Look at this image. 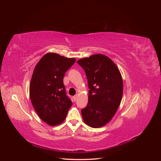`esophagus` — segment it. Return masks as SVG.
<instances>
[{
	"label": "esophagus",
	"instance_id": "34e87169",
	"mask_svg": "<svg viewBox=\"0 0 161 161\" xmlns=\"http://www.w3.org/2000/svg\"><path fill=\"white\" fill-rule=\"evenodd\" d=\"M77 97H78V95H75V96H73V97H72V98H73V99H74L75 101L77 99Z\"/></svg>",
	"mask_w": 161,
	"mask_h": 161
}]
</instances>
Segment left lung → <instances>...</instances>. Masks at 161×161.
I'll return each instance as SVG.
<instances>
[{
    "label": "left lung",
    "instance_id": "obj_1",
    "mask_svg": "<svg viewBox=\"0 0 161 161\" xmlns=\"http://www.w3.org/2000/svg\"><path fill=\"white\" fill-rule=\"evenodd\" d=\"M88 80L89 101L81 110L85 123L94 128L106 125L115 114L123 95V80L115 63L97 53L77 61Z\"/></svg>",
    "mask_w": 161,
    "mask_h": 161
}]
</instances>
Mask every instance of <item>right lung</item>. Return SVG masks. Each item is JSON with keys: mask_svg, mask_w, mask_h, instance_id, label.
<instances>
[{"mask_svg": "<svg viewBox=\"0 0 161 161\" xmlns=\"http://www.w3.org/2000/svg\"><path fill=\"white\" fill-rule=\"evenodd\" d=\"M75 61V58L49 52L34 69L30 85L31 101L40 119L48 125L53 126L63 122L72 106L63 79Z\"/></svg>", "mask_w": 161, "mask_h": 161, "instance_id": "1", "label": "right lung"}]
</instances>
